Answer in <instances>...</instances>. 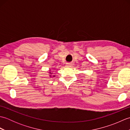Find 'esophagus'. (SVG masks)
Here are the masks:
<instances>
[{"label":"esophagus","instance_id":"obj_1","mask_svg":"<svg viewBox=\"0 0 130 130\" xmlns=\"http://www.w3.org/2000/svg\"><path fill=\"white\" fill-rule=\"evenodd\" d=\"M71 64L70 63H67V64H66V67H71Z\"/></svg>","mask_w":130,"mask_h":130}]
</instances>
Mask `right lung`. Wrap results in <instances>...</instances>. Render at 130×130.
<instances>
[{"label":"right lung","mask_w":130,"mask_h":130,"mask_svg":"<svg viewBox=\"0 0 130 130\" xmlns=\"http://www.w3.org/2000/svg\"><path fill=\"white\" fill-rule=\"evenodd\" d=\"M49 73L50 74H52V73H51V70H50V73ZM52 76L54 77V76H55V75ZM50 78H51V77H52V75H50Z\"/></svg>","instance_id":"add662e5"}]
</instances>
